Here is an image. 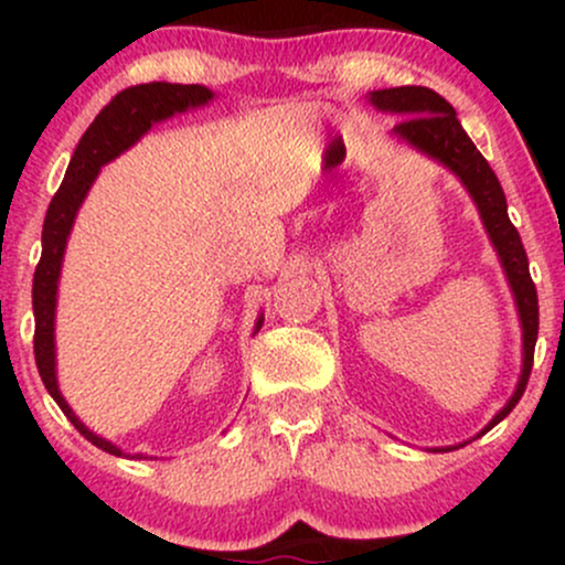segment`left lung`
Returning a JSON list of instances; mask_svg holds the SVG:
<instances>
[{
  "instance_id": "left-lung-1",
  "label": "left lung",
  "mask_w": 565,
  "mask_h": 565,
  "mask_svg": "<svg viewBox=\"0 0 565 565\" xmlns=\"http://www.w3.org/2000/svg\"><path fill=\"white\" fill-rule=\"evenodd\" d=\"M369 100H372V106L380 108V111L406 116V119H401L398 125L393 127L395 138L406 140L408 146H414L417 151L440 161V164L449 167V170L462 180V185L468 188L472 201H476L478 212H481L483 228L489 231V238L491 244H494L499 263H502L504 276H508L510 281L523 329V369L512 398L504 404L502 412L486 425V430H491V427L502 423L512 408H515L518 401H521V395L529 385L531 366H534V345L536 334H540V300H536V287L529 274L526 249H523L515 225L510 223L508 201H504V191L502 185H499L494 170H491L489 161H486L481 157V151L476 148V142L468 138V132L459 125L457 111H454L449 100H444V97L433 93V89L412 87V84H408V87L377 89V93L369 95Z\"/></svg>"
}]
</instances>
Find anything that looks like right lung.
Returning <instances> with one entry per match:
<instances>
[{"label": "right lung", "mask_w": 565, "mask_h": 565, "mask_svg": "<svg viewBox=\"0 0 565 565\" xmlns=\"http://www.w3.org/2000/svg\"><path fill=\"white\" fill-rule=\"evenodd\" d=\"M215 97V93L201 84H170V82H151L138 84V87L121 89L119 95L95 116L93 125L82 135L79 146H76L74 157L68 161L66 178H63L61 188L50 201L47 217H44L42 228V257H39L36 274H34V355L39 377H42L47 393L53 395L55 404L61 412L71 419V425L82 433L84 438L93 440L97 449L116 454L121 457L119 446L111 440L95 436L89 427L82 425V419L71 412L61 391H57L55 377V302H57V278H61L63 252H66V242L71 225H74L76 212H79L84 196H87L89 185L95 183L97 172L103 164L119 157L127 151L140 135L151 129L153 121L170 119L174 114H183L188 108L206 106ZM263 327V316L257 319V329ZM138 459H148L146 454H135Z\"/></svg>", "instance_id": "add662e5"}]
</instances>
